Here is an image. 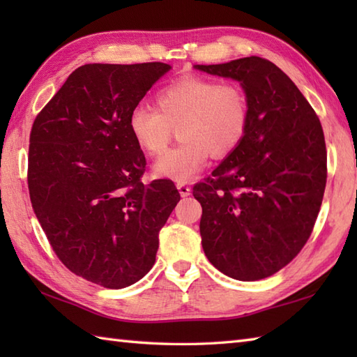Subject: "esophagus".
Segmentation results:
<instances>
[{
  "mask_svg": "<svg viewBox=\"0 0 357 357\" xmlns=\"http://www.w3.org/2000/svg\"><path fill=\"white\" fill-rule=\"evenodd\" d=\"M176 187H178V190H179V195L183 196V198H187V196H190V193H192V188L188 187L187 184H184V183H178V184H176Z\"/></svg>",
  "mask_w": 357,
  "mask_h": 357,
  "instance_id": "obj_1",
  "label": "esophagus"
}]
</instances>
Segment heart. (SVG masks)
<instances>
[{
	"instance_id": "b5f03b06",
	"label": "heart",
	"mask_w": 357,
	"mask_h": 357,
	"mask_svg": "<svg viewBox=\"0 0 357 357\" xmlns=\"http://www.w3.org/2000/svg\"><path fill=\"white\" fill-rule=\"evenodd\" d=\"M156 109L138 104L128 115V130L150 156L162 153L179 126L183 141L158 158V178L187 183L208 162L210 155L225 158L236 150L248 132L250 104L236 82L187 75L162 87L155 96Z\"/></svg>"
}]
</instances>
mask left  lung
Segmentation results:
<instances>
[{"label": "left lung", "instance_id": "obj_1", "mask_svg": "<svg viewBox=\"0 0 357 357\" xmlns=\"http://www.w3.org/2000/svg\"><path fill=\"white\" fill-rule=\"evenodd\" d=\"M195 69L239 81L250 104L241 146L193 187L204 253L224 275L259 280L305 245L327 183L321 121L294 82L268 59L247 56Z\"/></svg>", "mask_w": 357, "mask_h": 357}]
</instances>
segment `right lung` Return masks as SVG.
I'll list each match as a JSON object with an SVG mask.
<instances>
[{
	"mask_svg": "<svg viewBox=\"0 0 357 357\" xmlns=\"http://www.w3.org/2000/svg\"><path fill=\"white\" fill-rule=\"evenodd\" d=\"M172 69L164 63L78 67L38 113L27 184L53 252L105 288L138 282L153 267L158 234L181 196L170 179L149 185L128 115Z\"/></svg>",
	"mask_w": 357,
	"mask_h": 357,
	"instance_id": "add662e5",
	"label": "right lung"
}]
</instances>
